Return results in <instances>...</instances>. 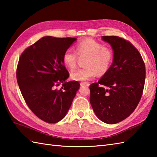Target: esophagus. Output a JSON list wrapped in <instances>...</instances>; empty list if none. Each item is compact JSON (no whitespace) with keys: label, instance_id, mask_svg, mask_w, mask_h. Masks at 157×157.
Listing matches in <instances>:
<instances>
[{"label":"esophagus","instance_id":"obj_1","mask_svg":"<svg viewBox=\"0 0 157 157\" xmlns=\"http://www.w3.org/2000/svg\"><path fill=\"white\" fill-rule=\"evenodd\" d=\"M80 85L81 86H88L90 84L87 82H81L80 83Z\"/></svg>","mask_w":157,"mask_h":157}]
</instances>
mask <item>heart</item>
<instances>
[{"instance_id":"obj_1","label":"heart","mask_w":157,"mask_h":157,"mask_svg":"<svg viewBox=\"0 0 157 157\" xmlns=\"http://www.w3.org/2000/svg\"><path fill=\"white\" fill-rule=\"evenodd\" d=\"M75 51L71 48L67 49L63 53V62L70 69L76 66L79 56H87L85 60V67L73 70L71 73L73 80L84 82L89 80L96 75H104L108 71L114 58L113 50L105 46L101 42L92 38H86L79 42L75 46Z\"/></svg>"}]
</instances>
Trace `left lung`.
I'll return each instance as SVG.
<instances>
[{
	"instance_id": "left-lung-1",
	"label": "left lung",
	"mask_w": 157,
	"mask_h": 157,
	"mask_svg": "<svg viewBox=\"0 0 157 157\" xmlns=\"http://www.w3.org/2000/svg\"><path fill=\"white\" fill-rule=\"evenodd\" d=\"M114 52L113 64L96 83L90 86V102L97 117L108 124L126 119L134 111L144 87L146 68L140 53L131 42L103 36Z\"/></svg>"
}]
</instances>
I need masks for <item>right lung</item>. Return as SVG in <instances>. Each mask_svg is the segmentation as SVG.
I'll use <instances>...</instances> for the list:
<instances>
[{"mask_svg":"<svg viewBox=\"0 0 157 157\" xmlns=\"http://www.w3.org/2000/svg\"><path fill=\"white\" fill-rule=\"evenodd\" d=\"M77 38L45 36L24 50L17 67V81L25 103L36 116L48 123L65 117L76 92L77 81L69 76L63 53ZM63 83L60 90L56 88Z\"/></svg>","mask_w":157,"mask_h":157,"instance_id":"1","label":"right lung"}]
</instances>
